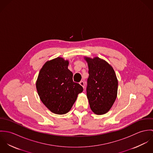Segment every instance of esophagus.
<instances>
[{
  "label": "esophagus",
  "instance_id": "34e87169",
  "mask_svg": "<svg viewBox=\"0 0 153 153\" xmlns=\"http://www.w3.org/2000/svg\"><path fill=\"white\" fill-rule=\"evenodd\" d=\"M79 84L83 88H84V86H85V84H84V82H83V81H81L80 82H79Z\"/></svg>",
  "mask_w": 153,
  "mask_h": 153
}]
</instances>
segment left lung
I'll use <instances>...</instances> for the list:
<instances>
[{
	"mask_svg": "<svg viewBox=\"0 0 153 153\" xmlns=\"http://www.w3.org/2000/svg\"><path fill=\"white\" fill-rule=\"evenodd\" d=\"M88 65L87 95L89 106L97 115L107 113L114 104L118 91V80L112 67L105 61L85 57Z\"/></svg>",
	"mask_w": 153,
	"mask_h": 153,
	"instance_id": "1",
	"label": "left lung"
}]
</instances>
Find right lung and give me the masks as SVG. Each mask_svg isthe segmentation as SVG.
<instances>
[{"instance_id": "add662e5", "label": "right lung", "mask_w": 153, "mask_h": 153, "mask_svg": "<svg viewBox=\"0 0 153 153\" xmlns=\"http://www.w3.org/2000/svg\"><path fill=\"white\" fill-rule=\"evenodd\" d=\"M69 62L58 57L47 61L36 82L41 100L51 112L65 114L75 103L83 88L72 79L73 74L68 68Z\"/></svg>"}]
</instances>
